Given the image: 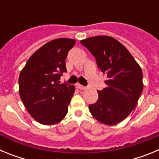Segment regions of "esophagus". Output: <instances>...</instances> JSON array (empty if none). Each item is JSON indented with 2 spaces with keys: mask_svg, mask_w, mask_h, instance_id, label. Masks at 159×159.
Returning a JSON list of instances; mask_svg holds the SVG:
<instances>
[{
  "mask_svg": "<svg viewBox=\"0 0 159 159\" xmlns=\"http://www.w3.org/2000/svg\"><path fill=\"white\" fill-rule=\"evenodd\" d=\"M76 87L79 88V89H80V90H85V89H87V87L83 86V85H81V84H76Z\"/></svg>",
  "mask_w": 159,
  "mask_h": 159,
  "instance_id": "34e87169",
  "label": "esophagus"
}]
</instances>
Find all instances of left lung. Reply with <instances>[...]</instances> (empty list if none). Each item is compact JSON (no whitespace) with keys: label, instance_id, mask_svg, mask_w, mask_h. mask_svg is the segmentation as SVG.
Masks as SVG:
<instances>
[{"label":"left lung","instance_id":"8db88e82","mask_svg":"<svg viewBox=\"0 0 159 159\" xmlns=\"http://www.w3.org/2000/svg\"><path fill=\"white\" fill-rule=\"evenodd\" d=\"M80 43L95 57L98 68L107 79L106 88L97 91L98 100L89 105L90 112L103 124H117L137 105L143 90L141 67L130 52L115 38L92 36Z\"/></svg>","mask_w":159,"mask_h":159}]
</instances>
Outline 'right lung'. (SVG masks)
<instances>
[{
    "instance_id": "1",
    "label": "right lung",
    "mask_w": 159,
    "mask_h": 159,
    "mask_svg": "<svg viewBox=\"0 0 159 159\" xmlns=\"http://www.w3.org/2000/svg\"><path fill=\"white\" fill-rule=\"evenodd\" d=\"M75 43L69 38L48 42L31 56L20 73V97L30 116L41 124H57L67 115L75 86L60 84V79L67 71L66 58Z\"/></svg>"
}]
</instances>
